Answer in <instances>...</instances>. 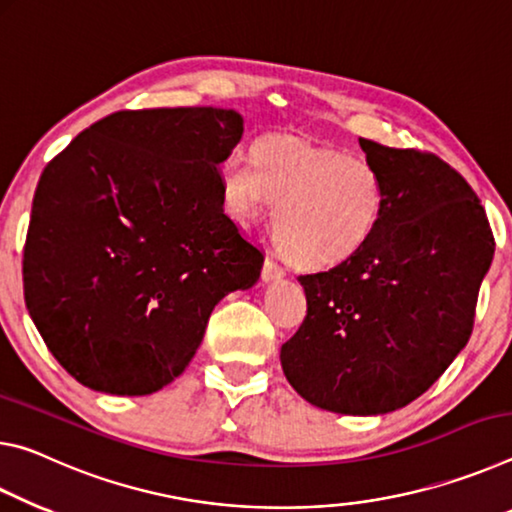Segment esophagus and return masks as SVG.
<instances>
[{
    "mask_svg": "<svg viewBox=\"0 0 512 512\" xmlns=\"http://www.w3.org/2000/svg\"><path fill=\"white\" fill-rule=\"evenodd\" d=\"M283 276H286V272H283V267H279L274 261H270V258H267L265 265H263L261 279H263L265 283H274V281H281Z\"/></svg>",
    "mask_w": 512,
    "mask_h": 512,
    "instance_id": "1",
    "label": "esophagus"
}]
</instances>
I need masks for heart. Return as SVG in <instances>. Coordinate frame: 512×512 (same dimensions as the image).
I'll return each mask as SVG.
<instances>
[{"instance_id":"heart-1","label":"heart","mask_w":512,"mask_h":512,"mask_svg":"<svg viewBox=\"0 0 512 512\" xmlns=\"http://www.w3.org/2000/svg\"><path fill=\"white\" fill-rule=\"evenodd\" d=\"M226 213L247 224L272 208L279 249L301 267H331L363 249L379 229L385 186L376 167L311 140L272 133L251 158L231 152L220 163Z\"/></svg>"}]
</instances>
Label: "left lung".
<instances>
[{
	"label": "left lung",
	"instance_id": "1",
	"mask_svg": "<svg viewBox=\"0 0 512 512\" xmlns=\"http://www.w3.org/2000/svg\"><path fill=\"white\" fill-rule=\"evenodd\" d=\"M360 147L385 186L379 229L347 261L299 276L308 315L281 367L308 404L385 415L429 390L467 345L494 238L474 190L438 156L365 138Z\"/></svg>",
	"mask_w": 512,
	"mask_h": 512
}]
</instances>
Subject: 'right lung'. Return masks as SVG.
<instances>
[{
    "label": "right lung",
    "mask_w": 512,
    "mask_h": 512,
    "mask_svg": "<svg viewBox=\"0 0 512 512\" xmlns=\"http://www.w3.org/2000/svg\"><path fill=\"white\" fill-rule=\"evenodd\" d=\"M233 108L120 111L79 133L38 181L24 301L74 379L140 397L186 372L213 308L261 276L224 213L220 167L245 131Z\"/></svg>",
    "instance_id": "right-lung-1"
}]
</instances>
